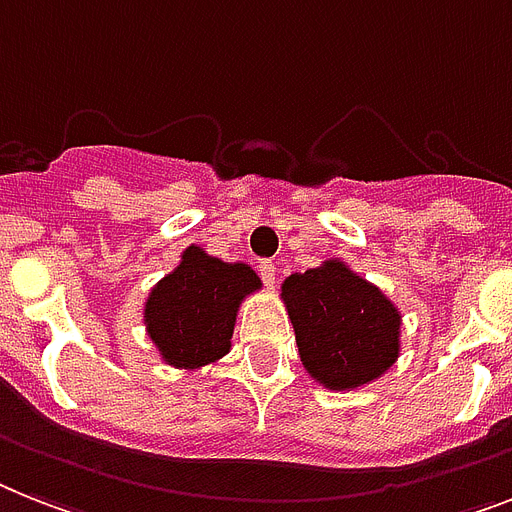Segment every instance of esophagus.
<instances>
[{"instance_id":"esophagus-1","label":"esophagus","mask_w":512,"mask_h":512,"mask_svg":"<svg viewBox=\"0 0 512 512\" xmlns=\"http://www.w3.org/2000/svg\"><path fill=\"white\" fill-rule=\"evenodd\" d=\"M259 274H261V280L272 287L274 280H277V266H274L272 261H259Z\"/></svg>"}]
</instances>
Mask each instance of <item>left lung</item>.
<instances>
[{
  "label": "left lung",
  "instance_id": "1",
  "mask_svg": "<svg viewBox=\"0 0 512 512\" xmlns=\"http://www.w3.org/2000/svg\"><path fill=\"white\" fill-rule=\"evenodd\" d=\"M280 298L303 369L324 390L366 387L400 358V308L345 261L290 274Z\"/></svg>",
  "mask_w": 512,
  "mask_h": 512
}]
</instances>
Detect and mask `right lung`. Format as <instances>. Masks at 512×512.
Segmentation results:
<instances>
[{
  "label": "right lung",
  "instance_id": "1",
  "mask_svg": "<svg viewBox=\"0 0 512 512\" xmlns=\"http://www.w3.org/2000/svg\"><path fill=\"white\" fill-rule=\"evenodd\" d=\"M259 290V274L248 264L188 246L180 264L151 287L143 327L167 366L204 369L230 353L240 306Z\"/></svg>",
  "mask_w": 512,
  "mask_h": 512
}]
</instances>
